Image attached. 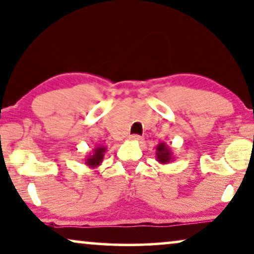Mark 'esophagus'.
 Listing matches in <instances>:
<instances>
[{
  "mask_svg": "<svg viewBox=\"0 0 254 254\" xmlns=\"http://www.w3.org/2000/svg\"><path fill=\"white\" fill-rule=\"evenodd\" d=\"M129 139L130 141H135V142H139V141H142L143 139V137L142 136H139V135H130L129 136Z\"/></svg>",
  "mask_w": 254,
  "mask_h": 254,
  "instance_id": "obj_1",
  "label": "esophagus"
}]
</instances>
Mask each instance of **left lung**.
Wrapping results in <instances>:
<instances>
[{"label":"left lung","instance_id":"obj_1","mask_svg":"<svg viewBox=\"0 0 254 254\" xmlns=\"http://www.w3.org/2000/svg\"><path fill=\"white\" fill-rule=\"evenodd\" d=\"M156 150H157L156 157H157V160L159 161V163L167 164L173 160L172 151H171V149L166 145V143H159V144L157 145Z\"/></svg>","mask_w":254,"mask_h":254}]
</instances>
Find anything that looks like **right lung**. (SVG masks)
Returning <instances> with one entry per match:
<instances>
[{
	"label": "right lung",
	"instance_id": "add662e5",
	"mask_svg": "<svg viewBox=\"0 0 254 254\" xmlns=\"http://www.w3.org/2000/svg\"><path fill=\"white\" fill-rule=\"evenodd\" d=\"M106 151L105 146H97L96 149H94V153L89 156L86 159V165L91 168H95L100 166L101 163L103 161V158H104V153Z\"/></svg>",
	"mask_w": 254,
	"mask_h": 254
}]
</instances>
